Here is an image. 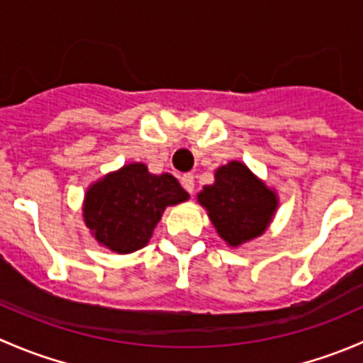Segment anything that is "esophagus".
Wrapping results in <instances>:
<instances>
[{
  "mask_svg": "<svg viewBox=\"0 0 363 363\" xmlns=\"http://www.w3.org/2000/svg\"><path fill=\"white\" fill-rule=\"evenodd\" d=\"M181 184H182V188L189 193V195H193V191H195V177H193V174L182 175Z\"/></svg>",
  "mask_w": 363,
  "mask_h": 363,
  "instance_id": "1",
  "label": "esophagus"
}]
</instances>
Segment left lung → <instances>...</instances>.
<instances>
[{"label": "left lung", "instance_id": "obj_1", "mask_svg": "<svg viewBox=\"0 0 363 363\" xmlns=\"http://www.w3.org/2000/svg\"><path fill=\"white\" fill-rule=\"evenodd\" d=\"M196 200L230 247H240L262 237L279 207L276 189L256 177L242 161L216 168L214 182L203 186Z\"/></svg>", "mask_w": 363, "mask_h": 363}]
</instances>
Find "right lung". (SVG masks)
Here are the masks:
<instances>
[{"mask_svg": "<svg viewBox=\"0 0 363 363\" xmlns=\"http://www.w3.org/2000/svg\"><path fill=\"white\" fill-rule=\"evenodd\" d=\"M188 199L172 174H151L144 163H128L86 189L82 218L100 246L130 255L147 246L164 208Z\"/></svg>", "mask_w": 363, "mask_h": 363, "instance_id": "1", "label": "right lung"}]
</instances>
